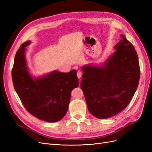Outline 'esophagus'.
<instances>
[{
  "instance_id": "esophagus-1",
  "label": "esophagus",
  "mask_w": 152,
  "mask_h": 152,
  "mask_svg": "<svg viewBox=\"0 0 152 152\" xmlns=\"http://www.w3.org/2000/svg\"><path fill=\"white\" fill-rule=\"evenodd\" d=\"M77 77L79 78V79H80V78H81L82 77V72L80 71H78L77 72Z\"/></svg>"
}]
</instances>
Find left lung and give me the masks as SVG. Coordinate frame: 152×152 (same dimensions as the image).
<instances>
[{"label":"left lung","mask_w":152,"mask_h":152,"mask_svg":"<svg viewBox=\"0 0 152 152\" xmlns=\"http://www.w3.org/2000/svg\"><path fill=\"white\" fill-rule=\"evenodd\" d=\"M103 66L86 65L80 88L87 108L98 118L114 116L127 107L138 86L140 68L134 48L124 35Z\"/></svg>","instance_id":"obj_1"}]
</instances>
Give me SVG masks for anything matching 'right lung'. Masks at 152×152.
I'll return each mask as SVG.
<instances>
[{"label": "right lung", "instance_id": "right-lung-1", "mask_svg": "<svg viewBox=\"0 0 152 152\" xmlns=\"http://www.w3.org/2000/svg\"><path fill=\"white\" fill-rule=\"evenodd\" d=\"M26 41L15 55L12 70L15 89L26 110L40 120L56 122L65 115L72 91L79 86L77 70L68 73L54 71L37 79L30 75L25 56Z\"/></svg>", "mask_w": 152, "mask_h": 152}]
</instances>
